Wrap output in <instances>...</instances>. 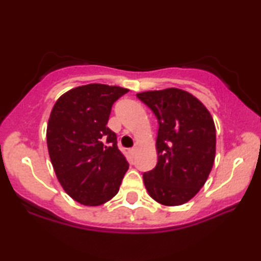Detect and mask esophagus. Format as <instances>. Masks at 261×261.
Wrapping results in <instances>:
<instances>
[{"mask_svg": "<svg viewBox=\"0 0 261 261\" xmlns=\"http://www.w3.org/2000/svg\"><path fill=\"white\" fill-rule=\"evenodd\" d=\"M135 153H137V147H133V148L129 149V154H130L132 156H134Z\"/></svg>", "mask_w": 261, "mask_h": 261, "instance_id": "obj_1", "label": "esophagus"}]
</instances>
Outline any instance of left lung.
<instances>
[{
    "mask_svg": "<svg viewBox=\"0 0 261 261\" xmlns=\"http://www.w3.org/2000/svg\"><path fill=\"white\" fill-rule=\"evenodd\" d=\"M159 122L158 163L144 173L151 197L167 206L194 198L215 162L216 128L212 114L197 97L178 88L137 94Z\"/></svg>",
    "mask_w": 261,
    "mask_h": 261,
    "instance_id": "8db88e82",
    "label": "left lung"
}]
</instances>
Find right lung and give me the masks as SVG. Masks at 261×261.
Segmentation results:
<instances>
[{
	"mask_svg": "<svg viewBox=\"0 0 261 261\" xmlns=\"http://www.w3.org/2000/svg\"><path fill=\"white\" fill-rule=\"evenodd\" d=\"M128 91L117 85H81L60 96L49 114L46 140L53 170L81 204L101 205L119 192L128 163L107 123L114 102Z\"/></svg>",
	"mask_w": 261,
	"mask_h": 261,
	"instance_id": "right-lung-1",
	"label": "right lung"
}]
</instances>
